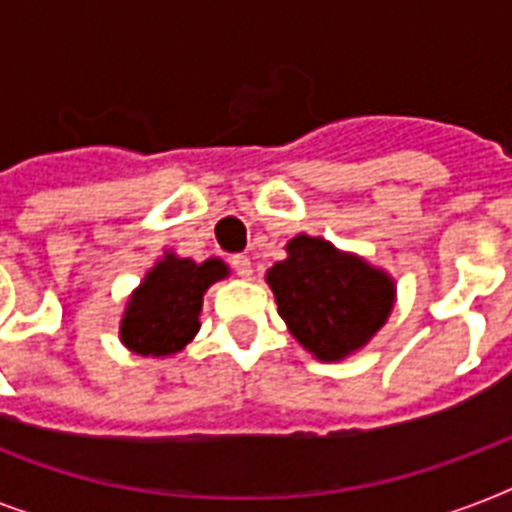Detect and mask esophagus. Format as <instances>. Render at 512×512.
<instances>
[{
	"instance_id": "obj_1",
	"label": "esophagus",
	"mask_w": 512,
	"mask_h": 512,
	"mask_svg": "<svg viewBox=\"0 0 512 512\" xmlns=\"http://www.w3.org/2000/svg\"><path fill=\"white\" fill-rule=\"evenodd\" d=\"M231 265H233V271L239 273L241 279H249V276H252V260H249L247 255H233Z\"/></svg>"
}]
</instances>
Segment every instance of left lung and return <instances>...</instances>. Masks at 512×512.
Instances as JSON below:
<instances>
[{"label": "left lung", "instance_id": "1", "mask_svg": "<svg viewBox=\"0 0 512 512\" xmlns=\"http://www.w3.org/2000/svg\"><path fill=\"white\" fill-rule=\"evenodd\" d=\"M289 332L319 361H342L372 340L396 303V281L319 236H295L265 276Z\"/></svg>", "mask_w": 512, "mask_h": 512}]
</instances>
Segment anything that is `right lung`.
<instances>
[{"mask_svg": "<svg viewBox=\"0 0 512 512\" xmlns=\"http://www.w3.org/2000/svg\"><path fill=\"white\" fill-rule=\"evenodd\" d=\"M228 276V265L217 257L193 263L175 252H164L146 273L124 308L119 337L140 356H172L199 332L201 300L215 281Z\"/></svg>", "mask_w": 512, "mask_h": 512, "instance_id": "add662e5", "label": "right lung"}]
</instances>
